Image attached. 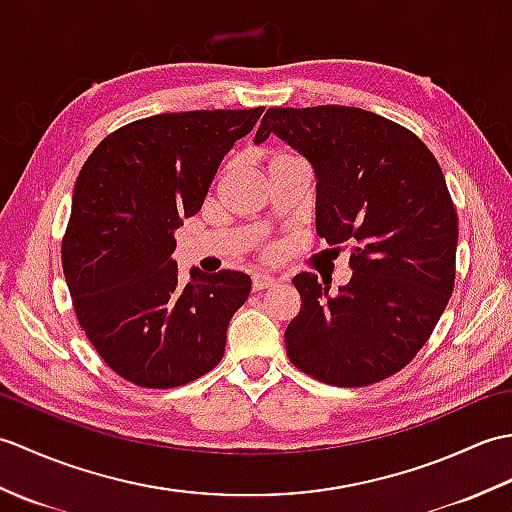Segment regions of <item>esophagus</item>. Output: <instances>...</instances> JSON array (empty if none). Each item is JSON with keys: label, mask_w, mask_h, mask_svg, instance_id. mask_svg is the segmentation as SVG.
Listing matches in <instances>:
<instances>
[{"label": "esophagus", "mask_w": 512, "mask_h": 512, "mask_svg": "<svg viewBox=\"0 0 512 512\" xmlns=\"http://www.w3.org/2000/svg\"><path fill=\"white\" fill-rule=\"evenodd\" d=\"M275 284H277L275 277L264 275V273L253 275V290H266V288H273Z\"/></svg>", "instance_id": "esophagus-1"}]
</instances>
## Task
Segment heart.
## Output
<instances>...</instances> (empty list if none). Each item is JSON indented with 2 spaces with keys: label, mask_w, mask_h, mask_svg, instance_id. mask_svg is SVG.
<instances>
[{
  "label": "heart",
  "mask_w": 512,
  "mask_h": 512,
  "mask_svg": "<svg viewBox=\"0 0 512 512\" xmlns=\"http://www.w3.org/2000/svg\"><path fill=\"white\" fill-rule=\"evenodd\" d=\"M292 156H275L273 160H270V162H279V160H290Z\"/></svg>",
  "instance_id": "heart-1"
}]
</instances>
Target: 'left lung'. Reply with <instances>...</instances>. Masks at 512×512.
Here are the masks:
<instances>
[{
  "label": "left lung",
  "instance_id": "left-lung-1",
  "mask_svg": "<svg viewBox=\"0 0 512 512\" xmlns=\"http://www.w3.org/2000/svg\"><path fill=\"white\" fill-rule=\"evenodd\" d=\"M275 134L317 176V233L352 248V279L299 273L301 310L286 350L301 372L363 387L400 372L427 343L455 284L458 213L436 156L394 121L345 105L270 107L255 143Z\"/></svg>",
  "mask_w": 512,
  "mask_h": 512
}]
</instances>
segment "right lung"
Here are the masks:
<instances>
[{
    "label": "right lung",
    "mask_w": 512,
    "mask_h": 512,
    "mask_svg": "<svg viewBox=\"0 0 512 512\" xmlns=\"http://www.w3.org/2000/svg\"><path fill=\"white\" fill-rule=\"evenodd\" d=\"M262 112L140 118L103 138L76 178L63 275L85 336L129 383L180 387L222 361L250 277L193 268L182 284L173 233L202 209L222 158Z\"/></svg>",
    "instance_id": "obj_1"
}]
</instances>
